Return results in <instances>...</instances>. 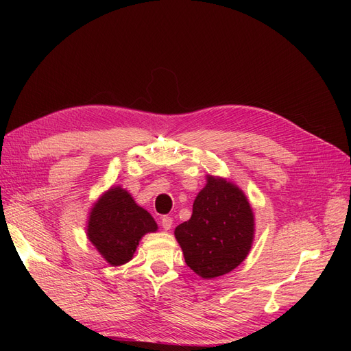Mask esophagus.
I'll return each mask as SVG.
<instances>
[{
	"instance_id": "1",
	"label": "esophagus",
	"mask_w": 351,
	"mask_h": 351,
	"mask_svg": "<svg viewBox=\"0 0 351 351\" xmlns=\"http://www.w3.org/2000/svg\"><path fill=\"white\" fill-rule=\"evenodd\" d=\"M160 225H162V228H163L165 230H169V229L172 228V225H173V220H172L171 216H163V217L160 219Z\"/></svg>"
}]
</instances>
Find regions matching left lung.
<instances>
[{"instance_id":"obj_1","label":"left lung","mask_w":351,"mask_h":351,"mask_svg":"<svg viewBox=\"0 0 351 351\" xmlns=\"http://www.w3.org/2000/svg\"><path fill=\"white\" fill-rule=\"evenodd\" d=\"M186 265L215 279L241 265L254 239V213L245 192L226 178L206 175L192 216L175 229Z\"/></svg>"}]
</instances>
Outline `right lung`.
<instances>
[{"instance_id":"right-lung-1","label":"right lung","mask_w":351,"mask_h":351,"mask_svg":"<svg viewBox=\"0 0 351 351\" xmlns=\"http://www.w3.org/2000/svg\"><path fill=\"white\" fill-rule=\"evenodd\" d=\"M156 230L151 213L122 186L105 191L92 205L86 220L88 241L110 266L132 261L141 239Z\"/></svg>"}]
</instances>
